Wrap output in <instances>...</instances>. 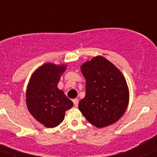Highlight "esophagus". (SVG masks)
I'll return each instance as SVG.
<instances>
[{
    "label": "esophagus",
    "instance_id": "esophagus-1",
    "mask_svg": "<svg viewBox=\"0 0 157 157\" xmlns=\"http://www.w3.org/2000/svg\"><path fill=\"white\" fill-rule=\"evenodd\" d=\"M78 99H74L73 100V103H74V105H75V107H77V106H78Z\"/></svg>",
    "mask_w": 157,
    "mask_h": 157
}]
</instances>
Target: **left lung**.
Returning <instances> with one entry per match:
<instances>
[{
  "label": "left lung",
  "instance_id": "8db88e82",
  "mask_svg": "<svg viewBox=\"0 0 157 157\" xmlns=\"http://www.w3.org/2000/svg\"><path fill=\"white\" fill-rule=\"evenodd\" d=\"M81 71L86 79V95L78 107L86 119L99 128L116 122L129 101L128 87L121 72L101 56L84 63Z\"/></svg>",
  "mask_w": 157,
  "mask_h": 157
}]
</instances>
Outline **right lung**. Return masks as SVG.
<instances>
[{"instance_id": "add662e5", "label": "right lung", "mask_w": 157, "mask_h": 157, "mask_svg": "<svg viewBox=\"0 0 157 157\" xmlns=\"http://www.w3.org/2000/svg\"><path fill=\"white\" fill-rule=\"evenodd\" d=\"M65 65L47 63L32 75L27 89V106L30 114L46 127H55L65 118L73 102L57 88Z\"/></svg>"}]
</instances>
